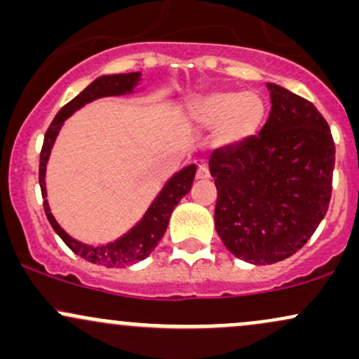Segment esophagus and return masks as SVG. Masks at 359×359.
I'll return each instance as SVG.
<instances>
[{
    "label": "esophagus",
    "instance_id": "34e87169",
    "mask_svg": "<svg viewBox=\"0 0 359 359\" xmlns=\"http://www.w3.org/2000/svg\"><path fill=\"white\" fill-rule=\"evenodd\" d=\"M197 179H199V180L209 179V170H208V167H205V165H199V168H197Z\"/></svg>",
    "mask_w": 359,
    "mask_h": 359
}]
</instances>
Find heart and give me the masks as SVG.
Returning <instances> with one entry per match:
<instances>
[{
  "instance_id": "b5f03b06",
  "label": "heart",
  "mask_w": 359,
  "mask_h": 359,
  "mask_svg": "<svg viewBox=\"0 0 359 359\" xmlns=\"http://www.w3.org/2000/svg\"><path fill=\"white\" fill-rule=\"evenodd\" d=\"M266 114L263 97L255 90L216 89L204 96L194 97L185 109L194 125L216 126L212 143L217 148L240 147L262 126Z\"/></svg>"
}]
</instances>
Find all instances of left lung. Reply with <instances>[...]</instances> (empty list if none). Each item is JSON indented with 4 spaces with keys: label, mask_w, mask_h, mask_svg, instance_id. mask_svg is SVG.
<instances>
[{
    "label": "left lung",
    "mask_w": 359,
    "mask_h": 359,
    "mask_svg": "<svg viewBox=\"0 0 359 359\" xmlns=\"http://www.w3.org/2000/svg\"><path fill=\"white\" fill-rule=\"evenodd\" d=\"M271 111L258 135L209 158L214 222L236 258L282 262L311 240L331 201L336 148L311 101L269 82Z\"/></svg>",
    "instance_id": "left-lung-1"
}]
</instances>
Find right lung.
Wrapping results in <instances>:
<instances>
[{
    "mask_svg": "<svg viewBox=\"0 0 359 359\" xmlns=\"http://www.w3.org/2000/svg\"><path fill=\"white\" fill-rule=\"evenodd\" d=\"M140 79V72H130V74H114V76H101L96 81L77 94L72 101L62 108L53 121L48 126L47 133H45L42 151H40V167H39V182L40 189H42V197L45 199L47 191H45V168H47L48 156H50V150L55 142L59 130L64 125L74 111L82 108L88 102L97 100V97L104 96H119V94L133 93V88L137 86ZM196 165H189L182 168L180 172L172 177L162 189V192L156 196V199L151 203L148 211L143 216V219L135 226L131 231H128L125 236L118 238L116 241L108 243L104 246H89L84 243L74 240L69 236L64 229L60 228L59 222L53 219L50 209H48V203L43 201V209L47 214V219L52 224L53 231H55L62 238V241L71 248L74 253L79 255L81 258L88 259L90 263L96 265L108 266V269H123V266L131 265L135 262H142L145 259L158 241L162 240L163 233H165L170 214L174 208L179 204V201L192 189L194 175H196Z\"/></svg>",
    "mask_w": 359,
    "mask_h": 359,
    "instance_id": "right-lung-1",
    "label": "right lung"
}]
</instances>
